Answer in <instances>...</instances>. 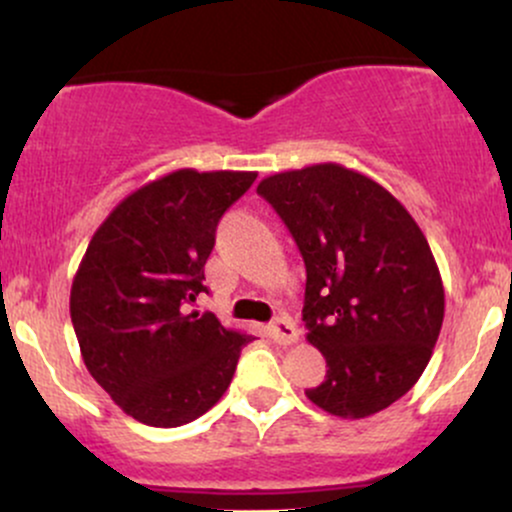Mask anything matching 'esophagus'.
Listing matches in <instances>:
<instances>
[{
  "label": "esophagus",
  "instance_id": "esophagus-1",
  "mask_svg": "<svg viewBox=\"0 0 512 512\" xmlns=\"http://www.w3.org/2000/svg\"><path fill=\"white\" fill-rule=\"evenodd\" d=\"M269 334H272L274 342L279 344H296L298 342V327L293 325L289 317H276V320L269 325Z\"/></svg>",
  "mask_w": 512,
  "mask_h": 512
}]
</instances>
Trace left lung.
<instances>
[{
	"label": "left lung",
	"mask_w": 512,
	"mask_h": 512,
	"mask_svg": "<svg viewBox=\"0 0 512 512\" xmlns=\"http://www.w3.org/2000/svg\"><path fill=\"white\" fill-rule=\"evenodd\" d=\"M305 262L303 322L327 375L305 395L366 419L421 378L443 327L445 293L428 240L383 185L339 163L264 178Z\"/></svg>",
	"instance_id": "1"
}]
</instances>
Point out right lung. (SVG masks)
<instances>
[{"mask_svg":"<svg viewBox=\"0 0 512 512\" xmlns=\"http://www.w3.org/2000/svg\"><path fill=\"white\" fill-rule=\"evenodd\" d=\"M257 173L175 170L122 199L88 243L69 313L88 373L146 426L190 424L223 397L250 334L190 305L216 226Z\"/></svg>","mask_w":512,"mask_h":512,"instance_id":"add662e5","label":"right lung"}]
</instances>
